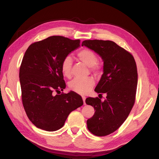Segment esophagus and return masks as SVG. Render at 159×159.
I'll return each mask as SVG.
<instances>
[{"label": "esophagus", "instance_id": "34e87169", "mask_svg": "<svg viewBox=\"0 0 159 159\" xmlns=\"http://www.w3.org/2000/svg\"><path fill=\"white\" fill-rule=\"evenodd\" d=\"M82 99H83V101H84V104L85 105V99H86V98L85 97V96H82Z\"/></svg>", "mask_w": 159, "mask_h": 159}]
</instances>
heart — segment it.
Segmentation results:
<instances>
[{"label": "heart", "mask_w": 159, "mask_h": 159, "mask_svg": "<svg viewBox=\"0 0 159 159\" xmlns=\"http://www.w3.org/2000/svg\"><path fill=\"white\" fill-rule=\"evenodd\" d=\"M78 58L84 64L89 67L91 70L95 73H99L102 70V66L97 63L98 56L95 53L91 50L84 48L78 52ZM72 60L71 57L68 56L65 57L61 64V71L66 78H70L72 75L71 72ZM95 85V80L93 78L81 79L75 78L69 83V88L71 90L81 95L89 93Z\"/></svg>", "instance_id": "b5f03b06"}]
</instances>
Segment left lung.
Listing matches in <instances>:
<instances>
[{
	"instance_id": "left-lung-1",
	"label": "left lung",
	"mask_w": 159,
	"mask_h": 159,
	"mask_svg": "<svg viewBox=\"0 0 159 159\" xmlns=\"http://www.w3.org/2000/svg\"><path fill=\"white\" fill-rule=\"evenodd\" d=\"M81 46L98 53L103 61V74L95 91L101 95L106 93V99L89 97L85 103L95 111L87 121L88 130L94 135L106 136L121 127L135 102L136 62L131 53L113 41L84 40Z\"/></svg>"
}]
</instances>
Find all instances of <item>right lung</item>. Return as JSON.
I'll list each match as a JSON object with an SVG mask.
<instances>
[{
  "label": "right lung",
  "instance_id": "1",
  "mask_svg": "<svg viewBox=\"0 0 159 159\" xmlns=\"http://www.w3.org/2000/svg\"><path fill=\"white\" fill-rule=\"evenodd\" d=\"M80 43V40L53 36L33 43L26 50L19 71L22 102L28 119L36 127L57 131L72 111L84 104L74 91L60 93L66 86L61 61ZM58 92L60 95H56Z\"/></svg>",
  "mask_w": 159,
  "mask_h": 159
}]
</instances>
